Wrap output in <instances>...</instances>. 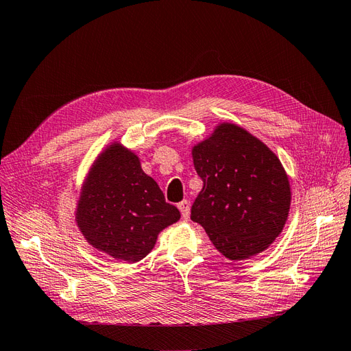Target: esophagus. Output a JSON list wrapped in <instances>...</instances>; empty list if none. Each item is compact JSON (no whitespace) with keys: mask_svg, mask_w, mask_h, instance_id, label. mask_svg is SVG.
<instances>
[{"mask_svg":"<svg viewBox=\"0 0 351 351\" xmlns=\"http://www.w3.org/2000/svg\"><path fill=\"white\" fill-rule=\"evenodd\" d=\"M178 209H180V212H182L183 219H189V217H190V204H189V202L187 200L180 202Z\"/></svg>","mask_w":351,"mask_h":351,"instance_id":"obj_1","label":"esophagus"}]
</instances>
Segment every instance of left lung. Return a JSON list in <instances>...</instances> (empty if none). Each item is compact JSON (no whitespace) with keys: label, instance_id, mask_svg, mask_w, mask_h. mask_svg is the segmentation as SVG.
<instances>
[{"label":"left lung","instance_id":"1","mask_svg":"<svg viewBox=\"0 0 351 351\" xmlns=\"http://www.w3.org/2000/svg\"><path fill=\"white\" fill-rule=\"evenodd\" d=\"M204 182L192 218L230 261H244L268 249L289 218V176L269 147L243 127L219 123L192 147Z\"/></svg>","mask_w":351,"mask_h":351}]
</instances>
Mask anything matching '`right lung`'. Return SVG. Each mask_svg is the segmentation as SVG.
I'll return each instance as SVG.
<instances>
[{"instance_id": "right-lung-1", "label": "right lung", "mask_w": 351, "mask_h": 351, "mask_svg": "<svg viewBox=\"0 0 351 351\" xmlns=\"http://www.w3.org/2000/svg\"><path fill=\"white\" fill-rule=\"evenodd\" d=\"M74 217L92 247L134 263L154 249L159 232L180 219V210L143 173L139 156L112 142L90 165Z\"/></svg>"}]
</instances>
